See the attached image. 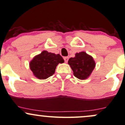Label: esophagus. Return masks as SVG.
Returning <instances> with one entry per match:
<instances>
[{"label":"esophagus","instance_id":"esophagus-1","mask_svg":"<svg viewBox=\"0 0 125 125\" xmlns=\"http://www.w3.org/2000/svg\"><path fill=\"white\" fill-rule=\"evenodd\" d=\"M63 59H64V62H65L66 63H67V62H68V60H69V57H64Z\"/></svg>","mask_w":125,"mask_h":125}]
</instances>
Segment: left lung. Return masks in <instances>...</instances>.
I'll use <instances>...</instances> for the list:
<instances>
[{
    "instance_id": "1",
    "label": "left lung",
    "mask_w": 125,
    "mask_h": 125,
    "mask_svg": "<svg viewBox=\"0 0 125 125\" xmlns=\"http://www.w3.org/2000/svg\"><path fill=\"white\" fill-rule=\"evenodd\" d=\"M68 63L74 76L81 80L86 79L89 76L95 67L94 59L84 52L76 53L74 58L69 59Z\"/></svg>"
}]
</instances>
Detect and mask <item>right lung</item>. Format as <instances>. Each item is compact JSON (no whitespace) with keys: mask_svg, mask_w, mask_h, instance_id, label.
<instances>
[{"mask_svg":"<svg viewBox=\"0 0 125 125\" xmlns=\"http://www.w3.org/2000/svg\"><path fill=\"white\" fill-rule=\"evenodd\" d=\"M64 62L59 54L44 51L36 56L30 63V68L34 75L39 79H45L54 73L57 65Z\"/></svg>","mask_w":125,"mask_h":125,"instance_id":"1","label":"right lung"}]
</instances>
